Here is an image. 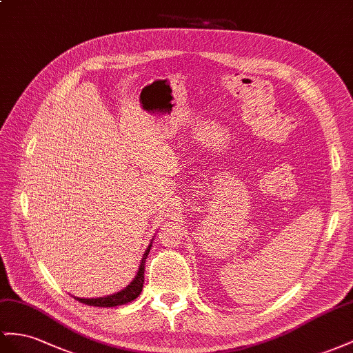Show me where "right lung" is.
Here are the masks:
<instances>
[{"mask_svg": "<svg viewBox=\"0 0 353 353\" xmlns=\"http://www.w3.org/2000/svg\"><path fill=\"white\" fill-rule=\"evenodd\" d=\"M150 246L148 248V250L144 252V255L141 258L140 263V268L137 276L134 277L132 282L126 286L125 289H122L121 292L108 295V296H103V298H76L77 301L88 304V305H95V307H116V305H122L130 303L132 300H135L140 295V292L143 291V282H144V263H146V258L150 252Z\"/></svg>", "mask_w": 353, "mask_h": 353, "instance_id": "obj_1", "label": "right lung"}]
</instances>
